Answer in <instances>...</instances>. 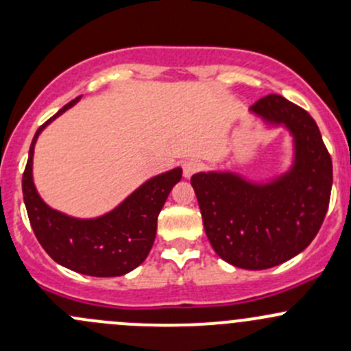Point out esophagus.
Segmentation results:
<instances>
[{
  "label": "esophagus",
  "mask_w": 351,
  "mask_h": 351,
  "mask_svg": "<svg viewBox=\"0 0 351 351\" xmlns=\"http://www.w3.org/2000/svg\"><path fill=\"white\" fill-rule=\"evenodd\" d=\"M202 169V162L195 161V159H189V161L183 162V176L185 178H190L193 176L195 173H198Z\"/></svg>",
  "instance_id": "esophagus-1"
}]
</instances>
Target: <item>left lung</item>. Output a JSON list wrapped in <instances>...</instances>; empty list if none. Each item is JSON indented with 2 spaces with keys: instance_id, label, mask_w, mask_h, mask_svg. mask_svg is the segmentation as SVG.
Here are the masks:
<instances>
[{
  "instance_id": "1",
  "label": "left lung",
  "mask_w": 351,
  "mask_h": 351,
  "mask_svg": "<svg viewBox=\"0 0 351 351\" xmlns=\"http://www.w3.org/2000/svg\"><path fill=\"white\" fill-rule=\"evenodd\" d=\"M251 112L290 129L293 168L267 185L232 173H197L190 183L215 253L234 267L265 270L299 254L316 238L331 197L332 162L319 127L299 105L267 95Z\"/></svg>"
}]
</instances>
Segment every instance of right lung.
I'll use <instances>...</instances> for the list:
<instances>
[{
    "label": "right lung",
    "instance_id": "obj_1",
    "mask_svg": "<svg viewBox=\"0 0 351 351\" xmlns=\"http://www.w3.org/2000/svg\"><path fill=\"white\" fill-rule=\"evenodd\" d=\"M77 100L80 97L64 105L35 132L22 178L25 207L35 238L56 263L91 277H119L139 267L149 254L158 215L182 178V168L151 178L115 210L98 219L81 221L52 210L42 202L32 182L34 146L42 129Z\"/></svg>",
    "mask_w": 351,
    "mask_h": 351
}]
</instances>
